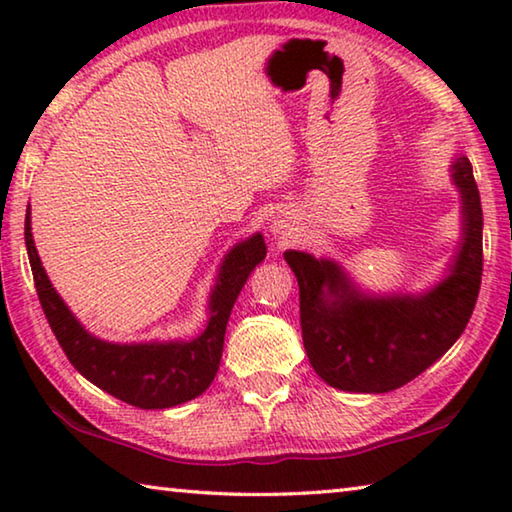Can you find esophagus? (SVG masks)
I'll list each match as a JSON object with an SVG mask.
<instances>
[{"mask_svg": "<svg viewBox=\"0 0 512 512\" xmlns=\"http://www.w3.org/2000/svg\"><path fill=\"white\" fill-rule=\"evenodd\" d=\"M271 228H273V235L275 237H280V239H287V237H291V225L287 223V221H284V219H277V221H273V225H271Z\"/></svg>", "mask_w": 512, "mask_h": 512, "instance_id": "esophagus-1", "label": "esophagus"}]
</instances>
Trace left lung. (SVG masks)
I'll use <instances>...</instances> for the list:
<instances>
[{"label":"left lung","instance_id":"8db88e82","mask_svg":"<svg viewBox=\"0 0 512 512\" xmlns=\"http://www.w3.org/2000/svg\"><path fill=\"white\" fill-rule=\"evenodd\" d=\"M463 235L447 275L422 293L361 291L334 259L287 250L298 277L302 343L316 375L350 393H388L409 384L452 348L470 320L483 273V212L472 164L456 155Z\"/></svg>","mask_w":512,"mask_h":512}]
</instances>
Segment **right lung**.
<instances>
[{
  "mask_svg": "<svg viewBox=\"0 0 512 512\" xmlns=\"http://www.w3.org/2000/svg\"><path fill=\"white\" fill-rule=\"evenodd\" d=\"M24 241L42 311L69 363L101 391L137 409H171L205 393L219 370L230 311L248 275L266 257V244L259 232L225 253L207 302L210 318L196 339L110 343L90 334L49 282L33 244L31 205L24 219Z\"/></svg>",
  "mask_w": 512,
  "mask_h": 512,
  "instance_id": "add662e5",
  "label": "right lung"
}]
</instances>
